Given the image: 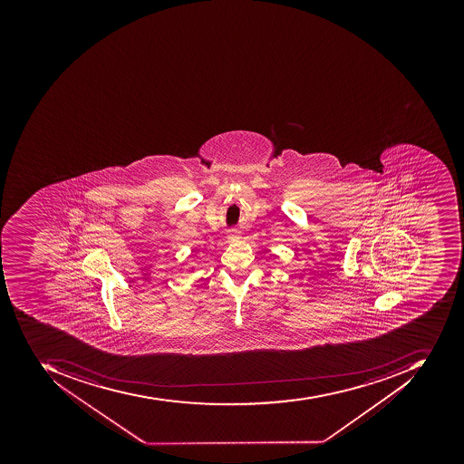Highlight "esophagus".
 I'll list each match as a JSON object with an SVG mask.
<instances>
[{
  "mask_svg": "<svg viewBox=\"0 0 464 464\" xmlns=\"http://www.w3.org/2000/svg\"><path fill=\"white\" fill-rule=\"evenodd\" d=\"M238 237H240V236H238V234H237V233H230V234H228L227 238L230 241H236V240H238Z\"/></svg>",
  "mask_w": 464,
  "mask_h": 464,
  "instance_id": "1",
  "label": "esophagus"
}]
</instances>
